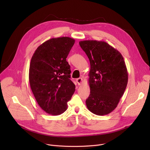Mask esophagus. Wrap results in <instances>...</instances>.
Here are the masks:
<instances>
[{"label":"esophagus","mask_w":150,"mask_h":150,"mask_svg":"<svg viewBox=\"0 0 150 150\" xmlns=\"http://www.w3.org/2000/svg\"><path fill=\"white\" fill-rule=\"evenodd\" d=\"M76 82H77V83L79 85H81V83H82V79L81 78H77L76 79Z\"/></svg>","instance_id":"esophagus-1"}]
</instances>
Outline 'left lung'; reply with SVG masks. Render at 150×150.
<instances>
[{"label":"left lung","mask_w":150,"mask_h":150,"mask_svg":"<svg viewBox=\"0 0 150 150\" xmlns=\"http://www.w3.org/2000/svg\"><path fill=\"white\" fill-rule=\"evenodd\" d=\"M79 43L90 62L87 108L97 115H108L116 109L127 86L128 74L123 57L105 41L83 40Z\"/></svg>","instance_id":"1"}]
</instances>
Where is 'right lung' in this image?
I'll use <instances>...</instances> for the list:
<instances>
[{"label":"right lung","mask_w":150,"mask_h":150,"mask_svg":"<svg viewBox=\"0 0 150 150\" xmlns=\"http://www.w3.org/2000/svg\"><path fill=\"white\" fill-rule=\"evenodd\" d=\"M74 43L75 40L68 37L53 38L39 46L31 57L29 81L32 92L40 108L52 115L67 110L75 91L67 61Z\"/></svg>","instance_id":"right-lung-1"}]
</instances>
